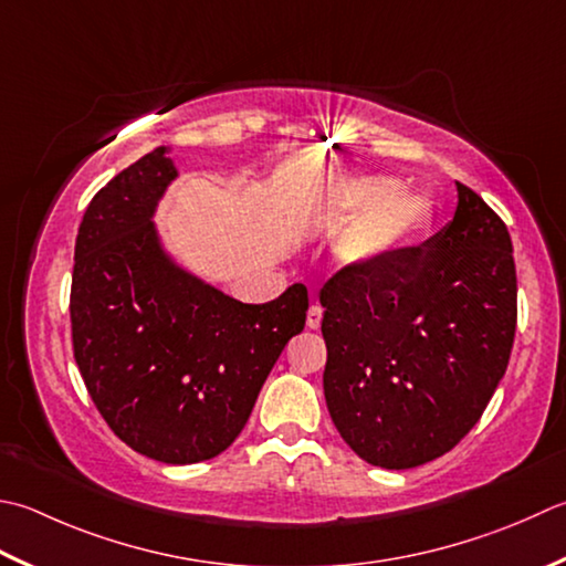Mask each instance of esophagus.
Returning <instances> with one entry per match:
<instances>
[{
	"instance_id": "34e87169",
	"label": "esophagus",
	"mask_w": 566,
	"mask_h": 566,
	"mask_svg": "<svg viewBox=\"0 0 566 566\" xmlns=\"http://www.w3.org/2000/svg\"><path fill=\"white\" fill-rule=\"evenodd\" d=\"M321 318H324V308H321L318 304L308 306V312H306V326L316 331V328L321 326Z\"/></svg>"
}]
</instances>
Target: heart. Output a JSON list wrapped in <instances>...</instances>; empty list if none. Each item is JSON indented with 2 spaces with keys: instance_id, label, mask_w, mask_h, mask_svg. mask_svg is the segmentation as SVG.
<instances>
[{
  "instance_id": "heart-1",
  "label": "heart",
  "mask_w": 566,
  "mask_h": 566,
  "mask_svg": "<svg viewBox=\"0 0 566 566\" xmlns=\"http://www.w3.org/2000/svg\"><path fill=\"white\" fill-rule=\"evenodd\" d=\"M324 213L350 218L338 238V258L356 270L378 268L412 242L427 223L422 193L402 191L382 174H356L331 186L324 196Z\"/></svg>"
}]
</instances>
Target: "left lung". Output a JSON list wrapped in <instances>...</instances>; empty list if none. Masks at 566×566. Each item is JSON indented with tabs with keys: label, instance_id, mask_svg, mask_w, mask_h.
<instances>
[{
	"label": "left lung",
	"instance_id": "left-lung-1",
	"mask_svg": "<svg viewBox=\"0 0 566 566\" xmlns=\"http://www.w3.org/2000/svg\"><path fill=\"white\" fill-rule=\"evenodd\" d=\"M457 191L434 238L378 268L343 270L318 294L328 412L373 467L415 469L457 447L511 358L513 242L479 193Z\"/></svg>",
	"mask_w": 566,
	"mask_h": 566
}]
</instances>
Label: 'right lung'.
Returning <instances> with one entry per match:
<instances>
[{"mask_svg": "<svg viewBox=\"0 0 566 566\" xmlns=\"http://www.w3.org/2000/svg\"><path fill=\"white\" fill-rule=\"evenodd\" d=\"M157 147L99 188L75 238L73 353L109 429L154 461L218 457L248 424L308 294L242 304L176 262L154 223L176 179Z\"/></svg>", "mask_w": 566, "mask_h": 566, "instance_id": "obj_1", "label": "right lung"}]
</instances>
